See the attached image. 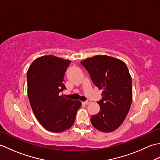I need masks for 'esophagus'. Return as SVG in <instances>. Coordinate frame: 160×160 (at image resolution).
I'll return each mask as SVG.
<instances>
[{
    "label": "esophagus",
    "instance_id": "34e87169",
    "mask_svg": "<svg viewBox=\"0 0 160 160\" xmlns=\"http://www.w3.org/2000/svg\"><path fill=\"white\" fill-rule=\"evenodd\" d=\"M90 102H91V101L89 100H87L85 102H84L83 104H89Z\"/></svg>",
    "mask_w": 160,
    "mask_h": 160
}]
</instances>
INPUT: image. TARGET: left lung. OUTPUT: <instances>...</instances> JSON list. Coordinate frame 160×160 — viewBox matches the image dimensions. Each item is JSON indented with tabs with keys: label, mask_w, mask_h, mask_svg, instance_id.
Here are the masks:
<instances>
[{
	"label": "left lung",
	"mask_w": 160,
	"mask_h": 160,
	"mask_svg": "<svg viewBox=\"0 0 160 160\" xmlns=\"http://www.w3.org/2000/svg\"><path fill=\"white\" fill-rule=\"evenodd\" d=\"M80 63L95 85L103 90L98 102L100 110L91 116V124L102 132L113 131L122 124L131 107L132 78L128 68L123 61L108 56L88 58Z\"/></svg>",
	"instance_id": "obj_1"
}]
</instances>
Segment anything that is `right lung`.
Returning a JSON list of instances; mask_svg holds the SVG:
<instances>
[{
    "instance_id": "obj_1",
    "label": "right lung",
    "mask_w": 160,
    "mask_h": 160,
    "mask_svg": "<svg viewBox=\"0 0 160 160\" xmlns=\"http://www.w3.org/2000/svg\"><path fill=\"white\" fill-rule=\"evenodd\" d=\"M71 63L52 55L38 58L27 73L28 95L37 120L47 130L62 132L72 127L81 102L66 99L64 73Z\"/></svg>"
}]
</instances>
